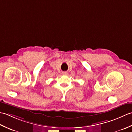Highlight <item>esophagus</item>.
I'll list each match as a JSON object with an SVG mask.
<instances>
[{"mask_svg":"<svg viewBox=\"0 0 132 132\" xmlns=\"http://www.w3.org/2000/svg\"><path fill=\"white\" fill-rule=\"evenodd\" d=\"M62 74H63V75H68V72H66V71L63 72H62Z\"/></svg>","mask_w":132,"mask_h":132,"instance_id":"obj_1","label":"esophagus"}]
</instances>
